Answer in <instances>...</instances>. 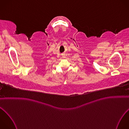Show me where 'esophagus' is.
I'll return each instance as SVG.
<instances>
[{
	"label": "esophagus",
	"mask_w": 129,
	"mask_h": 129,
	"mask_svg": "<svg viewBox=\"0 0 129 129\" xmlns=\"http://www.w3.org/2000/svg\"><path fill=\"white\" fill-rule=\"evenodd\" d=\"M65 54H63V55H62V57H65Z\"/></svg>",
	"instance_id": "esophagus-1"
}]
</instances>
